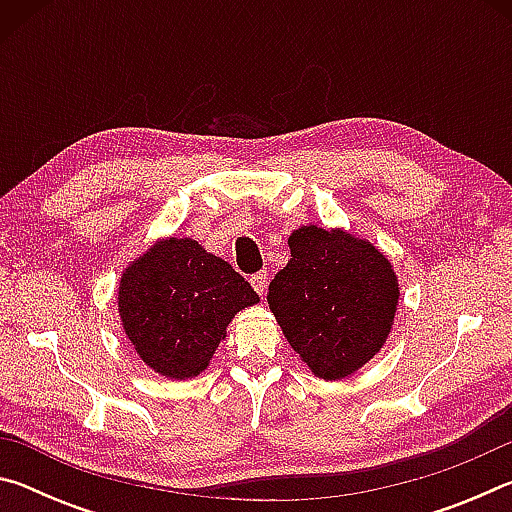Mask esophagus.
Instances as JSON below:
<instances>
[{
    "mask_svg": "<svg viewBox=\"0 0 512 512\" xmlns=\"http://www.w3.org/2000/svg\"><path fill=\"white\" fill-rule=\"evenodd\" d=\"M250 284H253V289L259 293V296H264L266 287H268V275L264 271H259L250 277Z\"/></svg>",
    "mask_w": 512,
    "mask_h": 512,
    "instance_id": "34e87169",
    "label": "esophagus"
}]
</instances>
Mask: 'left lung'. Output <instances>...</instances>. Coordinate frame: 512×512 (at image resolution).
Masks as SVG:
<instances>
[{
    "instance_id": "obj_1",
    "label": "left lung",
    "mask_w": 512,
    "mask_h": 512,
    "mask_svg": "<svg viewBox=\"0 0 512 512\" xmlns=\"http://www.w3.org/2000/svg\"><path fill=\"white\" fill-rule=\"evenodd\" d=\"M291 259L268 284V307L311 375L341 381L391 334L400 282L381 250L343 228L300 225Z\"/></svg>"
}]
</instances>
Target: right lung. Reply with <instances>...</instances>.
<instances>
[{
    "label": "right lung",
    "mask_w": 512,
    "mask_h": 512,
    "mask_svg": "<svg viewBox=\"0 0 512 512\" xmlns=\"http://www.w3.org/2000/svg\"><path fill=\"white\" fill-rule=\"evenodd\" d=\"M259 296L225 259L189 237H164L119 277L117 307L126 339L167 379L207 370L237 311Z\"/></svg>",
    "instance_id": "obj_1"
}]
</instances>
